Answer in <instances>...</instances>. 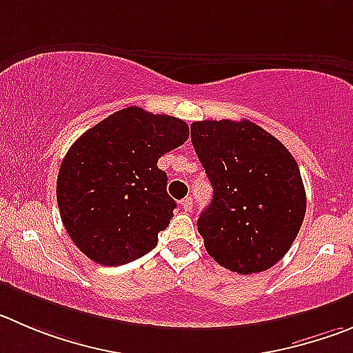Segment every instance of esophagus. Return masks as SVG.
Returning <instances> with one entry per match:
<instances>
[{
    "label": "esophagus",
    "instance_id": "34e87169",
    "mask_svg": "<svg viewBox=\"0 0 353 353\" xmlns=\"http://www.w3.org/2000/svg\"><path fill=\"white\" fill-rule=\"evenodd\" d=\"M181 207H183V209L186 210V212H190V210L193 209L192 196H186V199H184V200H181Z\"/></svg>",
    "mask_w": 353,
    "mask_h": 353
}]
</instances>
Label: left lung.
I'll return each mask as SVG.
<instances>
[{
  "label": "left lung",
  "mask_w": 353,
  "mask_h": 353,
  "mask_svg": "<svg viewBox=\"0 0 353 353\" xmlns=\"http://www.w3.org/2000/svg\"><path fill=\"white\" fill-rule=\"evenodd\" d=\"M192 143L214 190L196 223L209 256L242 275L272 268L305 219V186L294 157L249 120L195 121Z\"/></svg>",
  "instance_id": "1"
}]
</instances>
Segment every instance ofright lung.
I'll return each mask as SVG.
<instances>
[{"mask_svg":"<svg viewBox=\"0 0 353 353\" xmlns=\"http://www.w3.org/2000/svg\"><path fill=\"white\" fill-rule=\"evenodd\" d=\"M190 137L186 121L125 108L88 128L57 176L64 228L92 261L120 266L148 254L174 216L161 154Z\"/></svg>","mask_w":353,"mask_h":353,"instance_id":"obj_1","label":"right lung"}]
</instances>
